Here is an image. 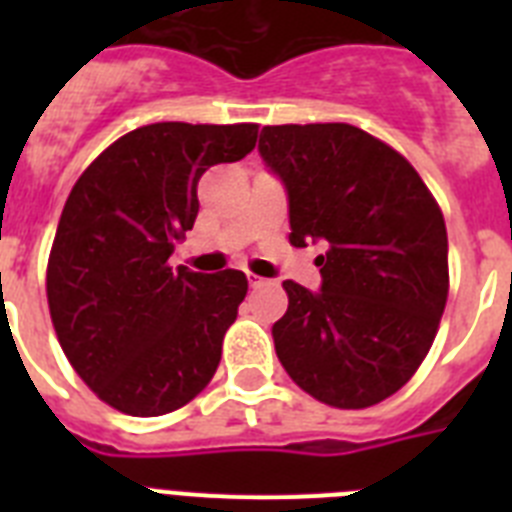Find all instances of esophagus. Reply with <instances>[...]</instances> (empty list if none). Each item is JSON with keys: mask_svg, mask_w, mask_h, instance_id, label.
Wrapping results in <instances>:
<instances>
[{"mask_svg": "<svg viewBox=\"0 0 512 512\" xmlns=\"http://www.w3.org/2000/svg\"><path fill=\"white\" fill-rule=\"evenodd\" d=\"M248 284H251L253 289H259V287H266V284H269V279L256 277V274H248Z\"/></svg>", "mask_w": 512, "mask_h": 512, "instance_id": "1", "label": "esophagus"}]
</instances>
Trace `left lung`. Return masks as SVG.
<instances>
[{"label": "left lung", "instance_id": "left-lung-1", "mask_svg": "<svg viewBox=\"0 0 512 512\" xmlns=\"http://www.w3.org/2000/svg\"><path fill=\"white\" fill-rule=\"evenodd\" d=\"M266 169L289 200V243H325L318 292L287 282L271 328L287 374L343 410L395 395L425 359L446 295L449 241L418 171L346 122L266 125Z\"/></svg>", "mask_w": 512, "mask_h": 512}]
</instances>
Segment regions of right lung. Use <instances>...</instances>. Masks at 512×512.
<instances>
[{"instance_id":"1","label":"right lung","mask_w":512,"mask_h":512,"mask_svg":"<svg viewBox=\"0 0 512 512\" xmlns=\"http://www.w3.org/2000/svg\"><path fill=\"white\" fill-rule=\"evenodd\" d=\"M259 125L156 122L99 153L71 189L48 259L63 354L99 400L135 418L187 405L220 364L243 271L171 269L210 166L253 151Z\"/></svg>"}]
</instances>
